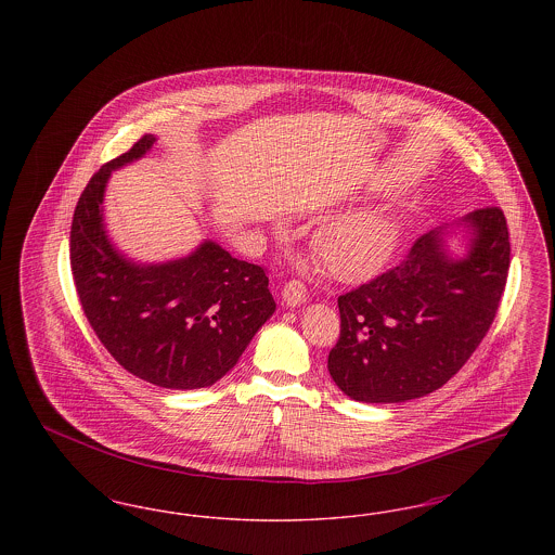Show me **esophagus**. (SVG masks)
Here are the masks:
<instances>
[{
    "label": "esophagus",
    "mask_w": 555,
    "mask_h": 555,
    "mask_svg": "<svg viewBox=\"0 0 555 555\" xmlns=\"http://www.w3.org/2000/svg\"><path fill=\"white\" fill-rule=\"evenodd\" d=\"M283 299H285V304L291 306V308L301 306V304L308 299V289H306V285H304L301 281L293 279V281H289V283L285 285V289H283Z\"/></svg>",
    "instance_id": "obj_1"
}]
</instances>
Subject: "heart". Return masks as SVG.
<instances>
[{"instance_id":"1","label":"heart","mask_w":555,"mask_h":555,"mask_svg":"<svg viewBox=\"0 0 555 555\" xmlns=\"http://www.w3.org/2000/svg\"><path fill=\"white\" fill-rule=\"evenodd\" d=\"M396 224L378 211H360L328 224L317 238L322 264L341 279L374 272L396 247Z\"/></svg>"}]
</instances>
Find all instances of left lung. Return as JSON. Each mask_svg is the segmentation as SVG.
Segmentation results:
<instances>
[{"label": "left lung", "instance_id": "obj_1", "mask_svg": "<svg viewBox=\"0 0 555 555\" xmlns=\"http://www.w3.org/2000/svg\"><path fill=\"white\" fill-rule=\"evenodd\" d=\"M464 258H449L443 231L416 238L399 264L339 295L341 333L328 372L345 396L397 403L441 389L489 333L509 270L502 208L462 220Z\"/></svg>", "mask_w": 555, "mask_h": 555}]
</instances>
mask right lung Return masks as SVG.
Returning a JSON list of instances; mask_svg holds the SVG:
<instances>
[{
  "label": "right lung",
  "mask_w": 555,
  "mask_h": 555,
  "mask_svg": "<svg viewBox=\"0 0 555 555\" xmlns=\"http://www.w3.org/2000/svg\"><path fill=\"white\" fill-rule=\"evenodd\" d=\"M154 141L143 134L80 193L70 268L85 317L122 369L164 389H202L237 364L276 304L264 266L237 260L218 243L154 266L132 264L112 247L102 214L107 177Z\"/></svg>",
  "instance_id": "right-lung-1"
}]
</instances>
